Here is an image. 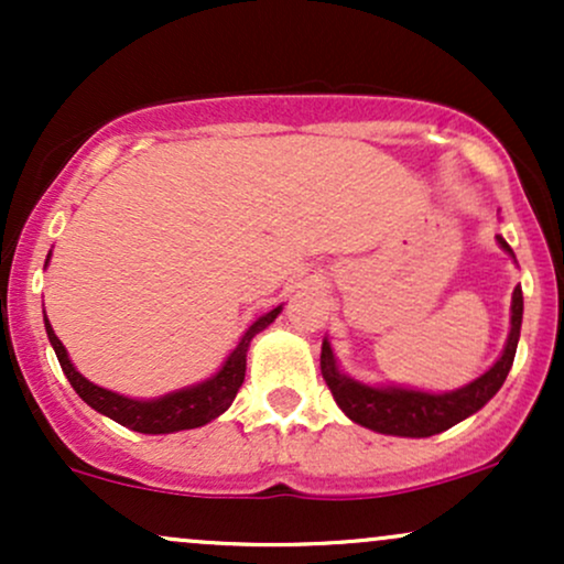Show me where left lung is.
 I'll list each match as a JSON object with an SVG mask.
<instances>
[{
    "instance_id": "8db88e82",
    "label": "left lung",
    "mask_w": 564,
    "mask_h": 564,
    "mask_svg": "<svg viewBox=\"0 0 564 564\" xmlns=\"http://www.w3.org/2000/svg\"><path fill=\"white\" fill-rule=\"evenodd\" d=\"M503 251H511V246L496 236ZM522 326V289L517 286L511 294V328L507 347H503L501 358L496 360L482 377L469 381L467 387L453 392H422V390H405V387H368L360 381L345 377L336 368L332 345L323 339L321 349V373L326 379L328 390H332L336 405L352 419L355 424L366 426V430L381 432V435H398V437H432L440 432L451 430L453 424L464 422V419L477 413L488 403L494 394L501 390L507 381V373L514 364L517 341H520Z\"/></svg>"
}]
</instances>
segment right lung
I'll return each mask as SVG.
<instances>
[{"instance_id": "right-lung-1", "label": "right lung", "mask_w": 564, "mask_h": 564, "mask_svg": "<svg viewBox=\"0 0 564 564\" xmlns=\"http://www.w3.org/2000/svg\"><path fill=\"white\" fill-rule=\"evenodd\" d=\"M281 310L283 307L270 310V313H264L262 318H257L249 328H246L241 341H238L236 349L228 355V360H225L223 368H219L215 377L200 381V384L185 387V390L170 392L156 400L124 398V394L102 390V387H97L89 379H84L74 368V364L68 360L66 347H63V341L55 336L47 315H44V328H47L50 345H53L57 360H61L63 373H66L70 387H74L76 394H79L84 403L95 408V411L102 413V416L113 419V422L127 426V430L142 432V435H170V432H180V430H196V426L209 424L212 419L219 416V413L228 411L243 384L246 352H249L251 339H254L262 328H268L270 323L278 318Z\"/></svg>"}]
</instances>
